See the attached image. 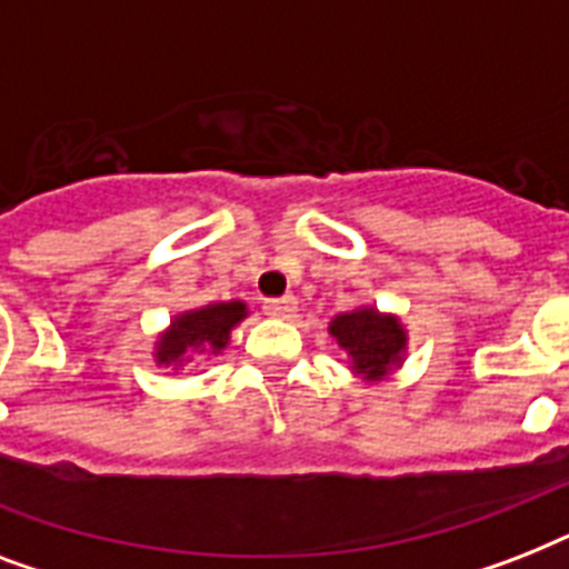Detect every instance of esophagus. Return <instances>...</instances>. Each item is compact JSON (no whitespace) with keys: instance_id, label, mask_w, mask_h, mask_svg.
<instances>
[{"instance_id":"1","label":"esophagus","mask_w":569,"mask_h":569,"mask_svg":"<svg viewBox=\"0 0 569 569\" xmlns=\"http://www.w3.org/2000/svg\"><path fill=\"white\" fill-rule=\"evenodd\" d=\"M266 312L271 316V319H295V312H298V301H295V295L274 298V301H266Z\"/></svg>"}]
</instances>
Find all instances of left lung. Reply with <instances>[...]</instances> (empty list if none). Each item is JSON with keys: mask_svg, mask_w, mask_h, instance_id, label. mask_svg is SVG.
Returning a JSON list of instances; mask_svg holds the SVG:
<instances>
[{"mask_svg": "<svg viewBox=\"0 0 569 569\" xmlns=\"http://www.w3.org/2000/svg\"><path fill=\"white\" fill-rule=\"evenodd\" d=\"M330 337L348 355V369L363 380L378 383L401 369L407 355V330L398 316L380 312L378 307H357L339 312L328 325Z\"/></svg>", "mask_w": 569, "mask_h": 569, "instance_id": "obj_1", "label": "left lung"}]
</instances>
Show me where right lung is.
Returning a JSON list of instances; mask_svg holds the SVG:
<instances>
[{"label":"right lung","mask_w":569,"mask_h":569,"mask_svg":"<svg viewBox=\"0 0 569 569\" xmlns=\"http://www.w3.org/2000/svg\"><path fill=\"white\" fill-rule=\"evenodd\" d=\"M244 319H248L244 301H218L197 307V310L177 312L171 325L156 339V366L180 369L200 355H221L223 348L230 346L232 328Z\"/></svg>","instance_id":"1"}]
</instances>
